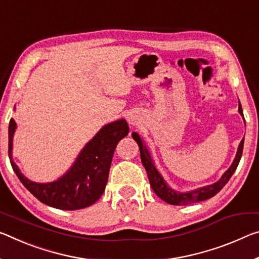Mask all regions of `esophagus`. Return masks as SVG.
Returning <instances> with one entry per match:
<instances>
[{
    "mask_svg": "<svg viewBox=\"0 0 259 259\" xmlns=\"http://www.w3.org/2000/svg\"><path fill=\"white\" fill-rule=\"evenodd\" d=\"M126 118H128V121H129L130 124H134L135 120H134V117H133V116H128V117H126Z\"/></svg>",
    "mask_w": 259,
    "mask_h": 259,
    "instance_id": "34e87169",
    "label": "esophagus"
}]
</instances>
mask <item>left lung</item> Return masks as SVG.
<instances>
[{
    "instance_id": "1",
    "label": "left lung",
    "mask_w": 259,
    "mask_h": 259,
    "mask_svg": "<svg viewBox=\"0 0 259 259\" xmlns=\"http://www.w3.org/2000/svg\"><path fill=\"white\" fill-rule=\"evenodd\" d=\"M239 112L242 116H243V112H242L240 101H239ZM133 138L137 142V144L139 146L142 163H143V166L145 167L152 189H153L155 195L160 197L162 200H165L166 203L171 204V205H189L192 203L200 202V200L208 199V198H211V197L218 194L221 189L225 187V184L229 181V179L232 178L234 171L236 170L237 166H239V162H240L241 157H242V152H243V144H244V138H243L240 143L239 149H237L236 157H235V159H234L232 166L228 168V170L226 171V173L223 175V178H221L218 182H215L214 184H211V186L199 188L194 191L186 192V194H181V192L174 191L173 189L168 187L166 182L163 181L162 176L159 174L157 168L154 167L153 161H152V159L150 157V153L147 152L146 147L144 146V144H143L142 139L138 136L137 133H133Z\"/></svg>"
}]
</instances>
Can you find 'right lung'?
Instances as JSON below:
<instances>
[{
	"instance_id": "add662e5",
	"label": "right lung",
	"mask_w": 259,
	"mask_h": 259,
	"mask_svg": "<svg viewBox=\"0 0 259 259\" xmlns=\"http://www.w3.org/2000/svg\"><path fill=\"white\" fill-rule=\"evenodd\" d=\"M16 122L9 123V159L20 182L41 203L60 210H79L100 198L108 181L110 163L117 143L129 134L125 120L105 125L78 155L65 175L52 183H35L26 179L12 160V137Z\"/></svg>"
}]
</instances>
